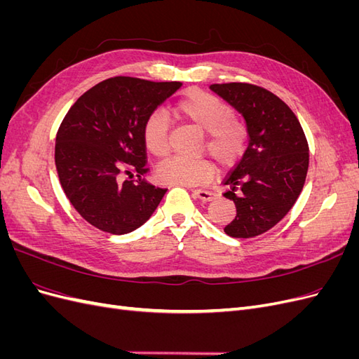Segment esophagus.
I'll return each mask as SVG.
<instances>
[{"mask_svg": "<svg viewBox=\"0 0 359 359\" xmlns=\"http://www.w3.org/2000/svg\"><path fill=\"white\" fill-rule=\"evenodd\" d=\"M193 194L203 202H208V201L214 199V193H211L208 190H193Z\"/></svg>", "mask_w": 359, "mask_h": 359, "instance_id": "1", "label": "esophagus"}]
</instances>
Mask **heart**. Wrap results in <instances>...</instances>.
Wrapping results in <instances>:
<instances>
[{"mask_svg":"<svg viewBox=\"0 0 359 359\" xmlns=\"http://www.w3.org/2000/svg\"><path fill=\"white\" fill-rule=\"evenodd\" d=\"M172 111L182 121L205 132L202 153H208L220 169L227 170L240 161L248 147V128L241 118L233 115L232 107L219 97L193 88L173 102ZM145 149L157 158L169 151V121L161 112L149 114L140 127ZM215 175V165L210 158L186 160L170 157L156 170L160 182L177 186H201Z\"/></svg>","mask_w":359,"mask_h":359,"instance_id":"heart-1","label":"heart"}]
</instances>
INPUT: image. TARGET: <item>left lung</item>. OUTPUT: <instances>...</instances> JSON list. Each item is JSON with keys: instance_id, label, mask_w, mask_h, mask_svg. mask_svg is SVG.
Here are the masks:
<instances>
[{"instance_id": "1", "label": "left lung", "mask_w": 359, "mask_h": 359, "mask_svg": "<svg viewBox=\"0 0 359 359\" xmlns=\"http://www.w3.org/2000/svg\"><path fill=\"white\" fill-rule=\"evenodd\" d=\"M211 90L245 118L250 144L223 184L233 201L235 219L224 232L255 238L290 211L306 182L309 144L297 115L271 91L245 82L214 83Z\"/></svg>"}]
</instances>
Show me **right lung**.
<instances>
[{"label": "right lung", "mask_w": 359, "mask_h": 359, "mask_svg": "<svg viewBox=\"0 0 359 359\" xmlns=\"http://www.w3.org/2000/svg\"><path fill=\"white\" fill-rule=\"evenodd\" d=\"M181 85L115 76L83 93L64 116L55 140L61 187L99 231L124 235L137 229L168 191L140 180L149 170L140 127ZM123 175L129 180H119ZM133 175L140 180H132Z\"/></svg>", "instance_id": "add662e5"}]
</instances>
